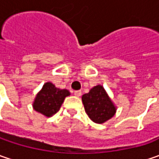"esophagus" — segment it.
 I'll return each instance as SVG.
<instances>
[{
  "mask_svg": "<svg viewBox=\"0 0 159 159\" xmlns=\"http://www.w3.org/2000/svg\"><path fill=\"white\" fill-rule=\"evenodd\" d=\"M74 95L77 96V97H80L81 95V91L78 90V91H74Z\"/></svg>",
  "mask_w": 159,
  "mask_h": 159,
  "instance_id": "34e87169",
  "label": "esophagus"
}]
</instances>
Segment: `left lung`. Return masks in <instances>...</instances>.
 I'll list each match as a JSON object with an SVG mask.
<instances>
[{"label":"left lung","mask_w":159,"mask_h":159,"mask_svg":"<svg viewBox=\"0 0 159 159\" xmlns=\"http://www.w3.org/2000/svg\"><path fill=\"white\" fill-rule=\"evenodd\" d=\"M81 99L85 111L96 124L105 123L117 111V107L102 85L92 88L88 94L82 95Z\"/></svg>","instance_id":"left-lung-1"}]
</instances>
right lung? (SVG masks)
I'll list each match as a JSON object with an SVG mask.
<instances>
[{
  "label": "right lung",
  "instance_id": "1",
  "mask_svg": "<svg viewBox=\"0 0 159 159\" xmlns=\"http://www.w3.org/2000/svg\"><path fill=\"white\" fill-rule=\"evenodd\" d=\"M70 95L67 89H60L51 82H46L36 95L33 108L45 117H52L60 110L66 96Z\"/></svg>",
  "mask_w": 159,
  "mask_h": 159
}]
</instances>
